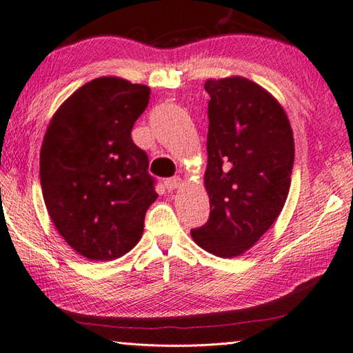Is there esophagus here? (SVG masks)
<instances>
[{
  "instance_id": "esophagus-1",
  "label": "esophagus",
  "mask_w": 353,
  "mask_h": 353,
  "mask_svg": "<svg viewBox=\"0 0 353 353\" xmlns=\"http://www.w3.org/2000/svg\"><path fill=\"white\" fill-rule=\"evenodd\" d=\"M179 185H181V178H178V176H174V178H168L166 181H164V187H166L168 192H172V190L178 189Z\"/></svg>"
}]
</instances>
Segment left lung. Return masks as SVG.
Returning <instances> with one entry per match:
<instances>
[{"mask_svg":"<svg viewBox=\"0 0 353 353\" xmlns=\"http://www.w3.org/2000/svg\"><path fill=\"white\" fill-rule=\"evenodd\" d=\"M205 189L210 216L190 230L201 248L234 257L251 248L282 212L294 164L292 129L283 108L243 77L207 81Z\"/></svg>","mask_w":353,"mask_h":353,"instance_id":"8db88e82","label":"left lung"}]
</instances>
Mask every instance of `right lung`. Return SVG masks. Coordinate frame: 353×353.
I'll list each match as a JSON object with an SVG mask.
<instances>
[{
	"mask_svg": "<svg viewBox=\"0 0 353 353\" xmlns=\"http://www.w3.org/2000/svg\"><path fill=\"white\" fill-rule=\"evenodd\" d=\"M150 90L99 77L74 91L47 128L39 157L44 203L57 232L90 261H112L143 234L158 198L149 158L131 131Z\"/></svg>",
	"mask_w": 353,
	"mask_h": 353,
	"instance_id": "right-lung-1",
	"label": "right lung"
}]
</instances>
